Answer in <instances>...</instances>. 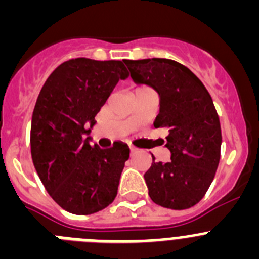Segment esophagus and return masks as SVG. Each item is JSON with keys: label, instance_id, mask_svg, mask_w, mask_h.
I'll return each mask as SVG.
<instances>
[{"label": "esophagus", "instance_id": "obj_1", "mask_svg": "<svg viewBox=\"0 0 259 259\" xmlns=\"http://www.w3.org/2000/svg\"><path fill=\"white\" fill-rule=\"evenodd\" d=\"M130 152H131V153H135V152H136V149H135L134 146H130Z\"/></svg>", "mask_w": 259, "mask_h": 259}]
</instances>
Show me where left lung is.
<instances>
[{
	"label": "left lung",
	"mask_w": 259,
	"mask_h": 259,
	"mask_svg": "<svg viewBox=\"0 0 259 259\" xmlns=\"http://www.w3.org/2000/svg\"><path fill=\"white\" fill-rule=\"evenodd\" d=\"M124 63L134 83L158 93L154 127L168 131L171 159L155 162L152 155V166L144 174L150 198L167 209H189L202 200L221 159V123L211 96L189 68L172 59H124Z\"/></svg>",
	"instance_id": "left-lung-1"
}]
</instances>
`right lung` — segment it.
I'll list each match as a JSON object with an SVG mask.
<instances>
[{
    "instance_id": "obj_1",
    "label": "right lung",
    "mask_w": 259,
    "mask_h": 259,
    "mask_svg": "<svg viewBox=\"0 0 259 259\" xmlns=\"http://www.w3.org/2000/svg\"><path fill=\"white\" fill-rule=\"evenodd\" d=\"M122 61L76 58L53 71L38 93L31 122V154L40 180L62 209L89 215L105 209L118 193L130 148L91 146V128L119 79Z\"/></svg>"
}]
</instances>
